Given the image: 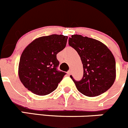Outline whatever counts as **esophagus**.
<instances>
[{"mask_svg": "<svg viewBox=\"0 0 128 128\" xmlns=\"http://www.w3.org/2000/svg\"><path fill=\"white\" fill-rule=\"evenodd\" d=\"M67 74H68V76H70V75L71 74V70H70V71H68V72H67Z\"/></svg>", "mask_w": 128, "mask_h": 128, "instance_id": "34e87169", "label": "esophagus"}]
</instances>
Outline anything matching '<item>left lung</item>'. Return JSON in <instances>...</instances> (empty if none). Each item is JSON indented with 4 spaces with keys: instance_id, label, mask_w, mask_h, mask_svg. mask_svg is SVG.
Here are the masks:
<instances>
[{
    "instance_id": "left-lung-1",
    "label": "left lung",
    "mask_w": 128,
    "mask_h": 128,
    "mask_svg": "<svg viewBox=\"0 0 128 128\" xmlns=\"http://www.w3.org/2000/svg\"><path fill=\"white\" fill-rule=\"evenodd\" d=\"M69 45L76 50L83 64L82 80L76 82L70 76L78 90L90 97L107 91L116 77L115 58L108 48L98 40L80 34L71 36Z\"/></svg>"
}]
</instances>
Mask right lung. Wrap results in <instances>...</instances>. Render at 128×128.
<instances>
[{
  "label": "right lung",
  "instance_id": "obj_1",
  "mask_svg": "<svg viewBox=\"0 0 128 128\" xmlns=\"http://www.w3.org/2000/svg\"><path fill=\"white\" fill-rule=\"evenodd\" d=\"M68 36L51 34L36 38L24 48L20 58L18 74L25 88L38 95L54 91L66 72L58 71L57 54L67 44Z\"/></svg>",
  "mask_w": 128,
  "mask_h": 128
}]
</instances>
